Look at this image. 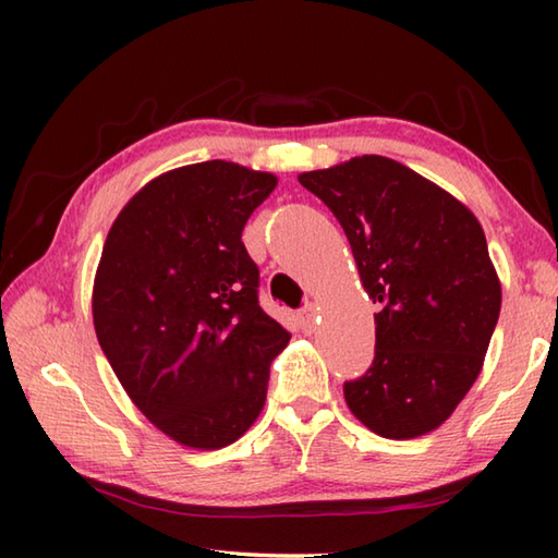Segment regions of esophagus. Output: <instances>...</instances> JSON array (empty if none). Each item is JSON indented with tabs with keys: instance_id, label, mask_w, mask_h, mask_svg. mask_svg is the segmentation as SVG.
I'll return each mask as SVG.
<instances>
[{
	"instance_id": "1",
	"label": "esophagus",
	"mask_w": 558,
	"mask_h": 558,
	"mask_svg": "<svg viewBox=\"0 0 558 558\" xmlns=\"http://www.w3.org/2000/svg\"><path fill=\"white\" fill-rule=\"evenodd\" d=\"M316 324H318L316 306H314V304L304 306V310L300 312V326L306 330V333H312V330H316Z\"/></svg>"
}]
</instances>
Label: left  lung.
Here are the masks:
<instances>
[{
	"mask_svg": "<svg viewBox=\"0 0 558 558\" xmlns=\"http://www.w3.org/2000/svg\"><path fill=\"white\" fill-rule=\"evenodd\" d=\"M333 210L374 314L376 352L345 381L348 408L384 438L444 424L480 376L501 312V282L477 218L422 174L362 156L300 174Z\"/></svg>",
	"mask_w": 558,
	"mask_h": 558,
	"instance_id": "1",
	"label": "left lung"
}]
</instances>
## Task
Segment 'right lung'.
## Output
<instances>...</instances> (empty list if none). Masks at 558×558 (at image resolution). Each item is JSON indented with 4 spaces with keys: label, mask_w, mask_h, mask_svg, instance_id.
<instances>
[{
    "label": "right lung",
    "mask_w": 558,
    "mask_h": 558,
    "mask_svg": "<svg viewBox=\"0 0 558 558\" xmlns=\"http://www.w3.org/2000/svg\"><path fill=\"white\" fill-rule=\"evenodd\" d=\"M278 180L208 160L148 182L117 216L93 286L105 357L160 432L189 448L236 441L264 410L290 333L258 304L242 230Z\"/></svg>",
    "instance_id": "1"
}]
</instances>
